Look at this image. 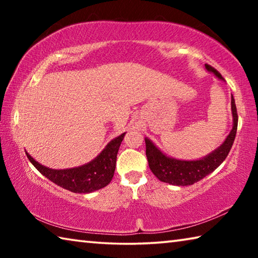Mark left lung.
Wrapping results in <instances>:
<instances>
[{"label":"left lung","instance_id":"obj_1","mask_svg":"<svg viewBox=\"0 0 258 258\" xmlns=\"http://www.w3.org/2000/svg\"><path fill=\"white\" fill-rule=\"evenodd\" d=\"M205 66H206L207 71L214 73L221 80H224L221 74L215 68L212 67L211 64L206 63ZM231 109H232L233 116V127L231 130L228 138H226L223 145L218 149L200 160L185 161L169 158V157L165 156L159 149H157L149 139H146V155L151 172L161 182L183 186L194 184V183L203 180L208 174H211L214 169H216L218 166L223 163L226 156L229 155L233 145L235 134H237L238 113L233 95L231 98Z\"/></svg>","mask_w":258,"mask_h":258}]
</instances>
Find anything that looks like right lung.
<instances>
[{
  "label": "right lung",
  "mask_w": 258,
  "mask_h": 258,
  "mask_svg": "<svg viewBox=\"0 0 258 258\" xmlns=\"http://www.w3.org/2000/svg\"><path fill=\"white\" fill-rule=\"evenodd\" d=\"M125 133L118 138L113 139L97 158L91 163L83 165L81 167L69 169H51L38 164L27 152L28 159L38 172L43 174L55 184L75 194H90L95 190L102 189L109 184L115 173L117 152L123 141Z\"/></svg>",
  "instance_id": "right-lung-1"
}]
</instances>
